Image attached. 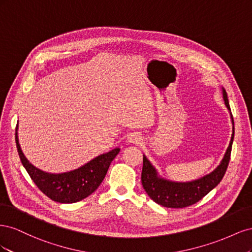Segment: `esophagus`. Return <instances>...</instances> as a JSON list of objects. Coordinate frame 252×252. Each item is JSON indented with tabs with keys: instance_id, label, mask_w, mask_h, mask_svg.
<instances>
[{
	"instance_id": "1",
	"label": "esophagus",
	"mask_w": 252,
	"mask_h": 252,
	"mask_svg": "<svg viewBox=\"0 0 252 252\" xmlns=\"http://www.w3.org/2000/svg\"><path fill=\"white\" fill-rule=\"evenodd\" d=\"M128 141L130 142V143H133V144H139V143H141L142 138H141L139 134L133 133V134H130V136H129Z\"/></svg>"
}]
</instances>
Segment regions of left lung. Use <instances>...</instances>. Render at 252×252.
Wrapping results in <instances>:
<instances>
[{"mask_svg":"<svg viewBox=\"0 0 252 252\" xmlns=\"http://www.w3.org/2000/svg\"><path fill=\"white\" fill-rule=\"evenodd\" d=\"M223 97L226 107L230 112L227 93L223 88ZM232 135L222 162L211 173L192 182L178 183L159 178L155 167L150 164L146 157H143L142 185L152 201L167 208H184L202 200L203 197L218 186L222 181L230 161L232 142L234 138V122L232 114Z\"/></svg>","mask_w":252,"mask_h":252,"instance_id":"1","label":"left lung"}]
</instances>
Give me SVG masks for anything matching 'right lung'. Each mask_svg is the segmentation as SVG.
I'll return each mask as SVG.
<instances>
[{
    "mask_svg": "<svg viewBox=\"0 0 252 252\" xmlns=\"http://www.w3.org/2000/svg\"><path fill=\"white\" fill-rule=\"evenodd\" d=\"M17 131L18 124L16 128V143L23 166L37 188L50 200L59 203L70 204L79 202L94 192L103 182L112 159L120 152V148H114L107 154L91 159L75 170L58 174L48 173L37 169L28 162L21 150Z\"/></svg>",
    "mask_w": 252,
    "mask_h": 252,
    "instance_id": "right-lung-1",
    "label": "right lung"
}]
</instances>
